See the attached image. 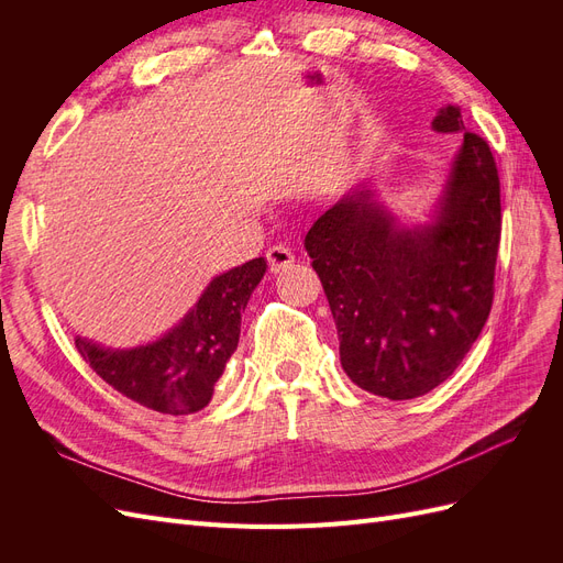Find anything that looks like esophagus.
<instances>
[{"label":"esophagus","mask_w":563,"mask_h":563,"mask_svg":"<svg viewBox=\"0 0 563 563\" xmlns=\"http://www.w3.org/2000/svg\"><path fill=\"white\" fill-rule=\"evenodd\" d=\"M265 255H267V263H269V269H272V272H282V269H286L288 265H291V263L296 261L294 251L288 249V246H284V244L269 246Z\"/></svg>","instance_id":"34e87169"}]
</instances>
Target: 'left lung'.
I'll return each mask as SVG.
<instances>
[{
	"instance_id": "8db88e82",
	"label": "left lung",
	"mask_w": 563,
	"mask_h": 563,
	"mask_svg": "<svg viewBox=\"0 0 563 563\" xmlns=\"http://www.w3.org/2000/svg\"><path fill=\"white\" fill-rule=\"evenodd\" d=\"M432 126L465 129L453 106ZM500 232L496 157L472 131H463L434 225L397 230L371 190L350 192L314 220L305 249L354 385L399 401L453 376L490 314Z\"/></svg>"
}]
</instances>
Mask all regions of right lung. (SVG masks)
<instances>
[{
    "label": "right lung",
    "mask_w": 563,
    "mask_h": 563,
    "mask_svg": "<svg viewBox=\"0 0 563 563\" xmlns=\"http://www.w3.org/2000/svg\"><path fill=\"white\" fill-rule=\"evenodd\" d=\"M265 269V258H253L216 277L195 310L157 343L112 352L77 338V352L135 404L172 416L201 411L240 343L242 312Z\"/></svg>",
    "instance_id": "obj_1"
}]
</instances>
